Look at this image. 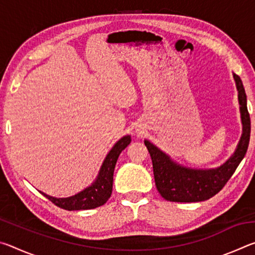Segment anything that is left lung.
Returning <instances> with one entry per match:
<instances>
[{
    "label": "left lung",
    "mask_w": 255,
    "mask_h": 255,
    "mask_svg": "<svg viewBox=\"0 0 255 255\" xmlns=\"http://www.w3.org/2000/svg\"><path fill=\"white\" fill-rule=\"evenodd\" d=\"M241 105L243 135L241 137L235 153L218 169L193 170L180 166L171 161L148 140L145 146L148 149L153 163L155 185L164 199L174 202H198L209 199L225 187L234 174L242 159L247 154L251 135V119L247 105V94L242 80L234 74Z\"/></svg>",
    "instance_id": "1"
}]
</instances>
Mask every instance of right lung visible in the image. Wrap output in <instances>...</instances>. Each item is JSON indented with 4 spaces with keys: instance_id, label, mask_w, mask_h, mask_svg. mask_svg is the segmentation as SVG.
Here are the masks:
<instances>
[{
    "instance_id": "1",
    "label": "right lung",
    "mask_w": 255,
    "mask_h": 255,
    "mask_svg": "<svg viewBox=\"0 0 255 255\" xmlns=\"http://www.w3.org/2000/svg\"><path fill=\"white\" fill-rule=\"evenodd\" d=\"M130 137L125 136L116 143L109 154L107 155L96 182L91 187L86 188L83 191L77 193V195L68 198H54L47 196L46 193L41 191L40 193L46 198H48L54 205L65 210H86L105 205L112 192V182H114V171L116 163H117L120 153L130 144Z\"/></svg>"
}]
</instances>
